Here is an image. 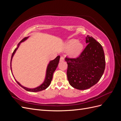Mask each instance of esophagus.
Returning a JSON list of instances; mask_svg holds the SVG:
<instances>
[{
    "label": "esophagus",
    "instance_id": "34e87169",
    "mask_svg": "<svg viewBox=\"0 0 121 121\" xmlns=\"http://www.w3.org/2000/svg\"><path fill=\"white\" fill-rule=\"evenodd\" d=\"M64 60H65V58H64V57H63V56H61V57H60V62H61V61H64Z\"/></svg>",
    "mask_w": 121,
    "mask_h": 121
}]
</instances>
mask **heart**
<instances>
[{
	"mask_svg": "<svg viewBox=\"0 0 121 121\" xmlns=\"http://www.w3.org/2000/svg\"><path fill=\"white\" fill-rule=\"evenodd\" d=\"M65 48L69 49V56L75 57L78 56L83 48V45L81 43L78 42L76 39H71L68 41L65 45Z\"/></svg>",
	"mask_w": 121,
	"mask_h": 121,
	"instance_id": "obj_1",
	"label": "heart"
}]
</instances>
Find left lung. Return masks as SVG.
<instances>
[{"label":"left lung","mask_w":121,"mask_h":121,"mask_svg":"<svg viewBox=\"0 0 121 121\" xmlns=\"http://www.w3.org/2000/svg\"><path fill=\"white\" fill-rule=\"evenodd\" d=\"M87 45L76 58L65 57L67 78L75 88L85 90L96 84L103 75L105 67L104 49L92 37H86Z\"/></svg>","instance_id":"1"}]
</instances>
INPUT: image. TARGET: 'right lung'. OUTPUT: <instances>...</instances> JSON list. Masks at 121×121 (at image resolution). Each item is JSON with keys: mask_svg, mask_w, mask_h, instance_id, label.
<instances>
[{"mask_svg": "<svg viewBox=\"0 0 121 121\" xmlns=\"http://www.w3.org/2000/svg\"><path fill=\"white\" fill-rule=\"evenodd\" d=\"M28 37H25L24 39L22 40L20 42V43L18 44L17 47L13 51V52L12 54V57H11V60H10V69H11V71H12V67H11V65H11V62H12V58L13 57V55L14 54V53H15L16 50L17 49L18 47H19V46L20 44V43L21 42H22L25 41L26 40L28 39ZM60 56H58L56 58H55L54 60H51L49 62V63L48 65V66H47V68L46 77H45L44 81V82L41 84V85H40L39 86H38L37 87L35 88H33V89L28 88H27V87H25L24 86H23L22 85H21V84L19 83V82H18L15 79H15V80L16 81V82H17V83L19 84V85L21 87H22L23 88H24V89H25L26 90H27L28 91H30V92H38V91H42V90H45L50 85L51 82H52V79L53 73L55 71H56V69L57 67L58 63H59V61H60ZM12 74H13V73H12Z\"/></svg>", "mask_w": 121, "mask_h": 121, "instance_id": "add662e5", "label": "right lung"}]
</instances>
